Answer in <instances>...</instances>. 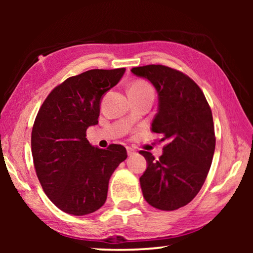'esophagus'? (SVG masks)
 I'll use <instances>...</instances> for the list:
<instances>
[{
  "instance_id": "34e87169",
  "label": "esophagus",
  "mask_w": 253,
  "mask_h": 253,
  "mask_svg": "<svg viewBox=\"0 0 253 253\" xmlns=\"http://www.w3.org/2000/svg\"><path fill=\"white\" fill-rule=\"evenodd\" d=\"M136 154V151L134 148H131V147H127V155L128 156H132V155H135Z\"/></svg>"
}]
</instances>
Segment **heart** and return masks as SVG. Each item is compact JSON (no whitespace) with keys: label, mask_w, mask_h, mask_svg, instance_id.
Segmentation results:
<instances>
[{"label":"heart","mask_w":253,"mask_h":253,"mask_svg":"<svg viewBox=\"0 0 253 253\" xmlns=\"http://www.w3.org/2000/svg\"><path fill=\"white\" fill-rule=\"evenodd\" d=\"M131 88H140V89H149L148 88V85L147 84H143V83H137V84H135L134 85H132Z\"/></svg>","instance_id":"heart-1"}]
</instances>
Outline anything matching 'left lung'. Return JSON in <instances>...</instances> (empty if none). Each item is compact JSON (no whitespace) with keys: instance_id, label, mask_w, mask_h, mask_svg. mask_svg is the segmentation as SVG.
I'll return each mask as SVG.
<instances>
[{"instance_id":"left-lung-1","label":"left lung","mask_w":253,"mask_h":253,"mask_svg":"<svg viewBox=\"0 0 253 253\" xmlns=\"http://www.w3.org/2000/svg\"><path fill=\"white\" fill-rule=\"evenodd\" d=\"M158 93V111L152 131L168 145L156 161L149 152L139 154L147 162L140 187L148 204L174 211L193 200L211 168L215 135L211 108L203 91L183 72L162 65L132 68Z\"/></svg>"}]
</instances>
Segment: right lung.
<instances>
[{
    "label": "right lung",
    "mask_w": 253,
    "mask_h": 253,
    "mask_svg": "<svg viewBox=\"0 0 253 253\" xmlns=\"http://www.w3.org/2000/svg\"><path fill=\"white\" fill-rule=\"evenodd\" d=\"M125 68L92 69L63 81L49 93L33 124V164L44 193L55 207L85 215L105 204L111 174L127 158L126 148L92 146L87 128L98 124L102 96Z\"/></svg>",
    "instance_id": "1"
}]
</instances>
